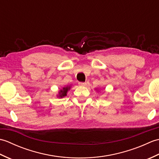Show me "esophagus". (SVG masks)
I'll use <instances>...</instances> for the list:
<instances>
[{"label":"esophagus","mask_w":159,"mask_h":159,"mask_svg":"<svg viewBox=\"0 0 159 159\" xmlns=\"http://www.w3.org/2000/svg\"><path fill=\"white\" fill-rule=\"evenodd\" d=\"M79 85L80 86H85L87 85V83L86 82H80V83H79Z\"/></svg>","instance_id":"1"}]
</instances>
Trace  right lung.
I'll return each instance as SVG.
<instances>
[{
    "label": "right lung",
    "mask_w": 159,
    "mask_h": 159,
    "mask_svg": "<svg viewBox=\"0 0 159 159\" xmlns=\"http://www.w3.org/2000/svg\"><path fill=\"white\" fill-rule=\"evenodd\" d=\"M70 89V87H64L63 89V90H61L60 92H59V97L60 98H63V96H66L67 95V91Z\"/></svg>",
    "instance_id": "obj_1"
}]
</instances>
